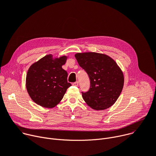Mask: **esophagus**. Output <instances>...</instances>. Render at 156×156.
Segmentation results:
<instances>
[{
	"mask_svg": "<svg viewBox=\"0 0 156 156\" xmlns=\"http://www.w3.org/2000/svg\"><path fill=\"white\" fill-rule=\"evenodd\" d=\"M73 85L75 86V87H78V81H76V82L73 83Z\"/></svg>",
	"mask_w": 156,
	"mask_h": 156,
	"instance_id": "obj_1",
	"label": "esophagus"
}]
</instances>
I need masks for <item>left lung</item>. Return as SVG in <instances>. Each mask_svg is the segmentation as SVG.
I'll return each instance as SVG.
<instances>
[{
    "label": "left lung",
    "instance_id": "obj_1",
    "mask_svg": "<svg viewBox=\"0 0 156 156\" xmlns=\"http://www.w3.org/2000/svg\"><path fill=\"white\" fill-rule=\"evenodd\" d=\"M75 56L90 80L89 91L82 93L87 104L95 110L112 107L119 97L124 84L120 68L114 59L105 54L86 52L78 53Z\"/></svg>",
    "mask_w": 156,
    "mask_h": 156
}]
</instances>
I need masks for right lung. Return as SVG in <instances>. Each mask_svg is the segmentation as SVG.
Instances as JSON below:
<instances>
[{"mask_svg": "<svg viewBox=\"0 0 156 156\" xmlns=\"http://www.w3.org/2000/svg\"><path fill=\"white\" fill-rule=\"evenodd\" d=\"M68 56L53 58L48 55L31 65L27 73V93L37 105L48 108L56 106L63 99L67 89L68 73L62 68Z\"/></svg>", "mask_w": 156, "mask_h": 156, "instance_id": "obj_1", "label": "right lung"}]
</instances>
